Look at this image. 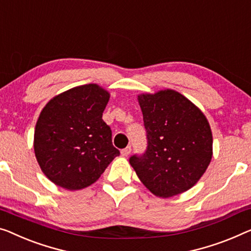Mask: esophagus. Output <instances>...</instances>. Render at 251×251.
I'll return each mask as SVG.
<instances>
[{"label":"esophagus","mask_w":251,"mask_h":251,"mask_svg":"<svg viewBox=\"0 0 251 251\" xmlns=\"http://www.w3.org/2000/svg\"><path fill=\"white\" fill-rule=\"evenodd\" d=\"M130 150H132V149H130V147H127V148H125V149H123L122 151H121V154H122L123 156H125V158H126V156L129 155Z\"/></svg>","instance_id":"obj_1"}]
</instances>
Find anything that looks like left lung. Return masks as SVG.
Returning <instances> with one entry per match:
<instances>
[{"mask_svg": "<svg viewBox=\"0 0 251 251\" xmlns=\"http://www.w3.org/2000/svg\"><path fill=\"white\" fill-rule=\"evenodd\" d=\"M148 148L130 156L137 177L155 196L168 198L186 192L200 180L213 155L207 118L190 100L175 90L137 97Z\"/></svg>", "mask_w": 251, "mask_h": 251, "instance_id": "8db88e82", "label": "left lung"}]
</instances>
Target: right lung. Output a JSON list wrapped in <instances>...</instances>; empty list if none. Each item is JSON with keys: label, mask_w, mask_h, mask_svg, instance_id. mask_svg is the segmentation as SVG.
Listing matches in <instances>:
<instances>
[{"label": "right lung", "mask_w": 251, "mask_h": 251, "mask_svg": "<svg viewBox=\"0 0 251 251\" xmlns=\"http://www.w3.org/2000/svg\"><path fill=\"white\" fill-rule=\"evenodd\" d=\"M110 93L98 84L72 88L46 103L33 136L38 164L51 182L69 190L98 180L119 151L102 121Z\"/></svg>", "instance_id": "add662e5"}]
</instances>
